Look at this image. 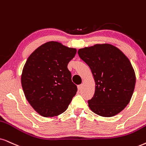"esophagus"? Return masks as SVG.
Masks as SVG:
<instances>
[{
  "instance_id": "1",
  "label": "esophagus",
  "mask_w": 146,
  "mask_h": 146,
  "mask_svg": "<svg viewBox=\"0 0 146 146\" xmlns=\"http://www.w3.org/2000/svg\"><path fill=\"white\" fill-rule=\"evenodd\" d=\"M82 86H83V85H82V84H81V85H79V86H77V88H78V90H79V91H80V90H82Z\"/></svg>"
}]
</instances>
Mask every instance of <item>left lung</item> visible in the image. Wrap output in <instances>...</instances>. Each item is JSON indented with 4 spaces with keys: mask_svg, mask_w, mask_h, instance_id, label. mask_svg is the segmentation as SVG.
Returning <instances> with one entry per match:
<instances>
[{
    "mask_svg": "<svg viewBox=\"0 0 146 146\" xmlns=\"http://www.w3.org/2000/svg\"><path fill=\"white\" fill-rule=\"evenodd\" d=\"M78 54L91 69L95 93L88 100L94 113L110 117L122 111L133 93L135 75L128 58L110 44H96L79 49Z\"/></svg>",
    "mask_w": 146,
    "mask_h": 146,
    "instance_id": "8db88e82",
    "label": "left lung"
}]
</instances>
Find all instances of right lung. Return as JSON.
I'll return each instance as SVG.
<instances>
[{
    "mask_svg": "<svg viewBox=\"0 0 146 146\" xmlns=\"http://www.w3.org/2000/svg\"><path fill=\"white\" fill-rule=\"evenodd\" d=\"M76 52L59 42H48L27 58L22 71V88L27 100L40 115H59L76 94L77 86L67 68Z\"/></svg>",
    "mask_w": 146,
    "mask_h": 146,
    "instance_id": "obj_1",
    "label": "right lung"
}]
</instances>
